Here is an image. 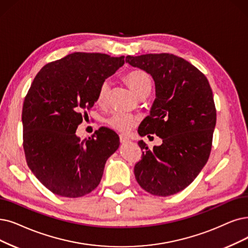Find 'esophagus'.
I'll return each instance as SVG.
<instances>
[{
	"instance_id": "obj_1",
	"label": "esophagus",
	"mask_w": 248,
	"mask_h": 248,
	"mask_svg": "<svg viewBox=\"0 0 248 248\" xmlns=\"http://www.w3.org/2000/svg\"><path fill=\"white\" fill-rule=\"evenodd\" d=\"M120 142L121 143H127V142H129L130 141V140L129 138H128L126 135H123V134H120Z\"/></svg>"
}]
</instances>
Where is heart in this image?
Returning a JSON list of instances; mask_svg holds the SVG:
<instances>
[{
	"label": "heart",
	"mask_w": 248,
	"mask_h": 248,
	"mask_svg": "<svg viewBox=\"0 0 248 248\" xmlns=\"http://www.w3.org/2000/svg\"><path fill=\"white\" fill-rule=\"evenodd\" d=\"M127 83L129 84L131 90L137 94L140 95L143 93L151 92L152 90V79L145 71L141 69H134L128 72L125 76ZM108 93H110V82L105 80L98 86L97 93H96V103L97 104H105ZM137 117L126 112H115L113 115L108 117L106 122L107 124L114 128V129L120 132H128L137 123Z\"/></svg>",
	"instance_id": "b5f03b06"
}]
</instances>
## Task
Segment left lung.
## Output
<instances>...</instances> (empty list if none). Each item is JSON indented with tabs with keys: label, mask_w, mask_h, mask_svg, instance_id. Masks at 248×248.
I'll use <instances>...</instances> for the list:
<instances>
[{
	"label": "left lung",
	"mask_w": 248,
	"mask_h": 248,
	"mask_svg": "<svg viewBox=\"0 0 248 248\" xmlns=\"http://www.w3.org/2000/svg\"><path fill=\"white\" fill-rule=\"evenodd\" d=\"M126 63L150 73L155 84L151 115L138 133L163 140L152 151L138 141L144 152L134 166L136 181L153 195L175 194L195 179L209 160L217 121L211 85L195 66L173 54L127 56Z\"/></svg>",
	"instance_id": "8db88e82"
}]
</instances>
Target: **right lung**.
Returning <instances> with one entry per match:
<instances>
[{"label":"right lung","mask_w":248,"mask_h":248,"mask_svg":"<svg viewBox=\"0 0 248 248\" xmlns=\"http://www.w3.org/2000/svg\"><path fill=\"white\" fill-rule=\"evenodd\" d=\"M124 58L77 52L47 63L33 79L22 108L23 148L29 169L53 193L76 199L100 184L119 136L101 127L80 141L75 132Z\"/></svg>","instance_id":"right-lung-1"}]
</instances>
